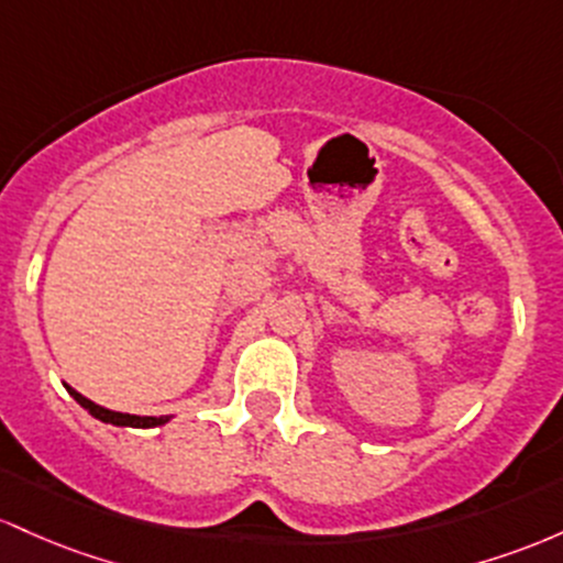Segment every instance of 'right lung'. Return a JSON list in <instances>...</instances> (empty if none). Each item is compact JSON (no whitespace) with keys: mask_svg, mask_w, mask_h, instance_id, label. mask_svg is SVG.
Masks as SVG:
<instances>
[{"mask_svg":"<svg viewBox=\"0 0 563 563\" xmlns=\"http://www.w3.org/2000/svg\"><path fill=\"white\" fill-rule=\"evenodd\" d=\"M66 390L71 394V399L77 401L79 407H85L87 412L92 415L95 420L109 422V426H117V428H156V426H164V422H169V415H162V418H141V415L113 412V409L100 407V404H95V401L87 399V396H81L79 390L71 388V385H66Z\"/></svg>","mask_w":563,"mask_h":563,"instance_id":"obj_1","label":"right lung"}]
</instances>
